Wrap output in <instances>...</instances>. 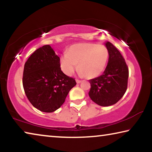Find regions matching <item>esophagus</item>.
<instances>
[{"instance_id": "esophagus-1", "label": "esophagus", "mask_w": 152, "mask_h": 152, "mask_svg": "<svg viewBox=\"0 0 152 152\" xmlns=\"http://www.w3.org/2000/svg\"><path fill=\"white\" fill-rule=\"evenodd\" d=\"M76 82L77 84H80L81 82V80H76Z\"/></svg>"}]
</instances>
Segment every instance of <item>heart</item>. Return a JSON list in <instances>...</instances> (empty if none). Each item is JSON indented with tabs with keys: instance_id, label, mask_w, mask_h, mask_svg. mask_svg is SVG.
<instances>
[{
	"instance_id": "heart-1",
	"label": "heart",
	"mask_w": 152,
	"mask_h": 152,
	"mask_svg": "<svg viewBox=\"0 0 152 152\" xmlns=\"http://www.w3.org/2000/svg\"><path fill=\"white\" fill-rule=\"evenodd\" d=\"M108 59L109 51L104 45L81 43L69 48L67 54L60 57V65L66 75L71 76L78 64L80 75L93 78L104 71Z\"/></svg>"
}]
</instances>
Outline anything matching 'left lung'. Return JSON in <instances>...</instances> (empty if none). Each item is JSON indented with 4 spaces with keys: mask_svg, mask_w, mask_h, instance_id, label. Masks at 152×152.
Wrapping results in <instances>:
<instances>
[{
    "mask_svg": "<svg viewBox=\"0 0 152 152\" xmlns=\"http://www.w3.org/2000/svg\"><path fill=\"white\" fill-rule=\"evenodd\" d=\"M104 44L109 51L107 66L101 76L89 80L88 95L95 103L108 107L117 103L125 93L129 70L119 51L109 42Z\"/></svg>",
    "mask_w": 152,
    "mask_h": 152,
    "instance_id": "8db88e82",
    "label": "left lung"
}]
</instances>
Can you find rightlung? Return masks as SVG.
<instances>
[{"instance_id": "1", "label": "right lung", "mask_w": 152, "mask_h": 152, "mask_svg": "<svg viewBox=\"0 0 152 152\" xmlns=\"http://www.w3.org/2000/svg\"><path fill=\"white\" fill-rule=\"evenodd\" d=\"M60 60L51 46L45 45L35 50L25 64V94L33 106L42 112L58 109L76 84L75 80L61 70Z\"/></svg>"}]
</instances>
